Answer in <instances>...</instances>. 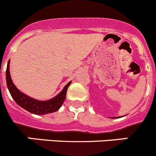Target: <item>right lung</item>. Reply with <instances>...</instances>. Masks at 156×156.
Here are the masks:
<instances>
[{
	"instance_id": "1",
	"label": "right lung",
	"mask_w": 156,
	"mask_h": 156,
	"mask_svg": "<svg viewBox=\"0 0 156 156\" xmlns=\"http://www.w3.org/2000/svg\"><path fill=\"white\" fill-rule=\"evenodd\" d=\"M9 67H10V61L7 63V70H6V80H7V88H8L12 98L20 107H22L23 108L28 111L29 112L38 115L53 113L61 108V106L64 103V101L65 100L67 90L71 82H69L64 86L63 90L55 98L48 100V101H38V100L34 99V98L21 92L15 86V85L12 82L11 77H10Z\"/></svg>"
}]
</instances>
